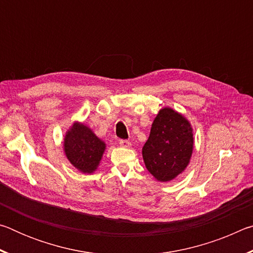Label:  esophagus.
<instances>
[{
  "label": "esophagus",
  "instance_id": "obj_1",
  "mask_svg": "<svg viewBox=\"0 0 253 253\" xmlns=\"http://www.w3.org/2000/svg\"><path fill=\"white\" fill-rule=\"evenodd\" d=\"M119 145H121L122 147H125V148H128V147H130V142H128V140H126V139H122V140H119Z\"/></svg>",
  "mask_w": 253,
  "mask_h": 253
}]
</instances>
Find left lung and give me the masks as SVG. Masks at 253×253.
Here are the masks:
<instances>
[{
	"instance_id": "1",
	"label": "left lung",
	"mask_w": 253,
	"mask_h": 253,
	"mask_svg": "<svg viewBox=\"0 0 253 253\" xmlns=\"http://www.w3.org/2000/svg\"><path fill=\"white\" fill-rule=\"evenodd\" d=\"M193 148L190 122L176 110L165 107L154 119L142 154L148 172L157 181L169 182L187 168Z\"/></svg>"
}]
</instances>
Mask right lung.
<instances>
[{"label":"right lung","instance_id":"right-lung-1","mask_svg":"<svg viewBox=\"0 0 253 253\" xmlns=\"http://www.w3.org/2000/svg\"><path fill=\"white\" fill-rule=\"evenodd\" d=\"M65 154L72 165L81 173L95 172L104 155L106 144L88 126L75 122L63 139Z\"/></svg>","mask_w":253,"mask_h":253}]
</instances>
